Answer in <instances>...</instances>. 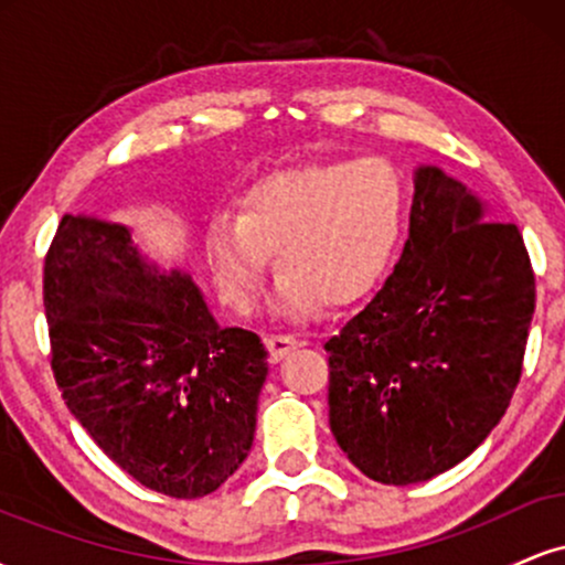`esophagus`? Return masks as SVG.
Instances as JSON below:
<instances>
[{
    "label": "esophagus",
    "instance_id": "esophagus-1",
    "mask_svg": "<svg viewBox=\"0 0 565 565\" xmlns=\"http://www.w3.org/2000/svg\"><path fill=\"white\" fill-rule=\"evenodd\" d=\"M265 345H268L270 361H281L284 355H289L291 350L300 345V340L291 334H270V337H265Z\"/></svg>",
    "mask_w": 565,
    "mask_h": 565
}]
</instances>
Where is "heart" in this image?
<instances>
[{
	"instance_id": "1",
	"label": "heart",
	"mask_w": 565,
	"mask_h": 565,
	"mask_svg": "<svg viewBox=\"0 0 565 565\" xmlns=\"http://www.w3.org/2000/svg\"><path fill=\"white\" fill-rule=\"evenodd\" d=\"M404 174L385 157L276 170L246 185L238 215H215L204 255L220 297L236 310L255 300L276 252L274 308L308 313L350 305L391 268L406 228Z\"/></svg>"
}]
</instances>
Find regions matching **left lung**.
<instances>
[{
    "instance_id": "1",
    "label": "left lung",
    "mask_w": 565,
    "mask_h": 565,
    "mask_svg": "<svg viewBox=\"0 0 565 565\" xmlns=\"http://www.w3.org/2000/svg\"><path fill=\"white\" fill-rule=\"evenodd\" d=\"M534 270L521 231L438 167H417L401 260L327 340L329 427L372 481L408 486L470 457L521 380Z\"/></svg>"
}]
</instances>
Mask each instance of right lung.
<instances>
[{
	"label": "right lung",
	"mask_w": 565,
	"mask_h": 565,
	"mask_svg": "<svg viewBox=\"0 0 565 565\" xmlns=\"http://www.w3.org/2000/svg\"><path fill=\"white\" fill-rule=\"evenodd\" d=\"M53 372L89 438L146 489H220L255 440L268 353L223 329L183 270L142 257L132 231L63 215L44 257Z\"/></svg>",
	"instance_id": "obj_1"
}]
</instances>
